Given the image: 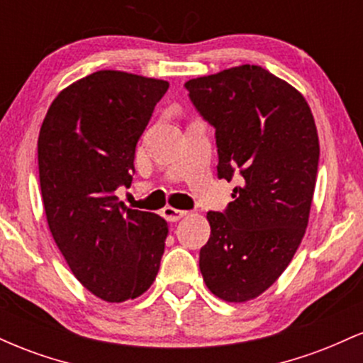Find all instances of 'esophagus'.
Instances as JSON below:
<instances>
[{"instance_id": "obj_1", "label": "esophagus", "mask_w": 363, "mask_h": 363, "mask_svg": "<svg viewBox=\"0 0 363 363\" xmlns=\"http://www.w3.org/2000/svg\"><path fill=\"white\" fill-rule=\"evenodd\" d=\"M186 215H187V211H184V210H177V208H172V206L164 208V216L169 220V222H179V220L184 218Z\"/></svg>"}]
</instances>
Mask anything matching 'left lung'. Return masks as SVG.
<instances>
[{
  "mask_svg": "<svg viewBox=\"0 0 363 363\" xmlns=\"http://www.w3.org/2000/svg\"><path fill=\"white\" fill-rule=\"evenodd\" d=\"M184 86L215 128L218 177L240 176L225 213L208 211L199 269L222 301H252L280 278L306 234L319 162L314 116L301 91L261 66Z\"/></svg>",
  "mask_w": 363,
  "mask_h": 363,
  "instance_id": "8db88e82",
  "label": "left lung"
}]
</instances>
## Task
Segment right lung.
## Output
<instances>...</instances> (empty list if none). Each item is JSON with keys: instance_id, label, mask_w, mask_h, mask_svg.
Instances as JSON below:
<instances>
[{"instance_id": "right-lung-1", "label": "right lung", "mask_w": 363, "mask_h": 363, "mask_svg": "<svg viewBox=\"0 0 363 363\" xmlns=\"http://www.w3.org/2000/svg\"><path fill=\"white\" fill-rule=\"evenodd\" d=\"M169 83L116 69L62 89L37 153L45 218L72 273L106 302L143 295L160 268L169 225L116 196L131 186L135 150Z\"/></svg>"}]
</instances>
